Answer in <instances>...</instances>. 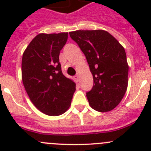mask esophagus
I'll use <instances>...</instances> for the list:
<instances>
[{
	"label": "esophagus",
	"instance_id": "34e87169",
	"mask_svg": "<svg viewBox=\"0 0 151 151\" xmlns=\"http://www.w3.org/2000/svg\"><path fill=\"white\" fill-rule=\"evenodd\" d=\"M74 78H75V80L76 81V82H78V81H79V76H78V75H76V76H75Z\"/></svg>",
	"mask_w": 151,
	"mask_h": 151
}]
</instances>
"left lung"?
Here are the masks:
<instances>
[{
    "label": "left lung",
    "mask_w": 151,
    "mask_h": 151,
    "mask_svg": "<svg viewBox=\"0 0 151 151\" xmlns=\"http://www.w3.org/2000/svg\"><path fill=\"white\" fill-rule=\"evenodd\" d=\"M87 59L94 85L86 96L90 106L99 112L113 110L121 102L128 87L129 65L125 49L104 30L70 32Z\"/></svg>",
    "instance_id": "obj_1"
}]
</instances>
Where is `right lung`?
I'll return each mask as SVG.
<instances>
[{"label": "right lung", "instance_id": "1", "mask_svg": "<svg viewBox=\"0 0 151 151\" xmlns=\"http://www.w3.org/2000/svg\"><path fill=\"white\" fill-rule=\"evenodd\" d=\"M68 32L41 33L22 55V80L28 95L38 110L48 116L64 113L71 104L76 83L62 73L60 52Z\"/></svg>", "mask_w": 151, "mask_h": 151}]
</instances>
